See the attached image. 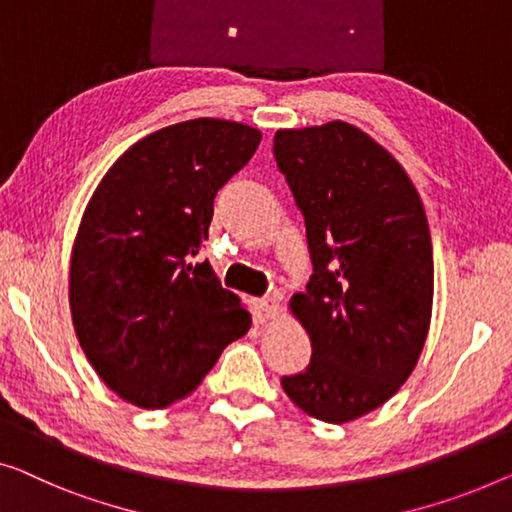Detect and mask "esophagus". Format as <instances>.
Masks as SVG:
<instances>
[{"label": "esophagus", "mask_w": 512, "mask_h": 512, "mask_svg": "<svg viewBox=\"0 0 512 512\" xmlns=\"http://www.w3.org/2000/svg\"><path fill=\"white\" fill-rule=\"evenodd\" d=\"M280 315V305L276 299H257L255 301V319L257 322H271Z\"/></svg>", "instance_id": "1"}]
</instances>
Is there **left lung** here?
I'll use <instances>...</instances> for the list:
<instances>
[{"mask_svg": "<svg viewBox=\"0 0 512 512\" xmlns=\"http://www.w3.org/2000/svg\"><path fill=\"white\" fill-rule=\"evenodd\" d=\"M280 172L305 218L315 273L289 299L310 365L282 377L296 407L349 423L414 372L432 319V241L421 195L379 142L347 121L280 128Z\"/></svg>", "mask_w": 512, "mask_h": 512, "instance_id": "1", "label": "left lung"}]
</instances>
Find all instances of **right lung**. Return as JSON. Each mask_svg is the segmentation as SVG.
Here are the masks:
<instances>
[{"label":"right lung","mask_w":512,"mask_h":512,"mask_svg":"<svg viewBox=\"0 0 512 512\" xmlns=\"http://www.w3.org/2000/svg\"><path fill=\"white\" fill-rule=\"evenodd\" d=\"M259 140L253 126L211 117L160 128L114 160L82 213L68 273L75 335L135 407L188 398L250 329L246 305L195 255L213 197Z\"/></svg>","instance_id":"add662e5"}]
</instances>
